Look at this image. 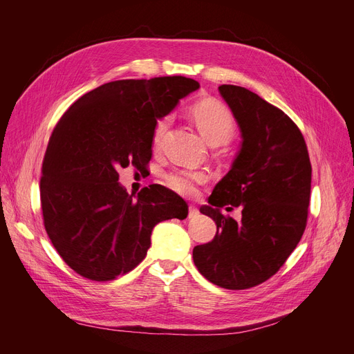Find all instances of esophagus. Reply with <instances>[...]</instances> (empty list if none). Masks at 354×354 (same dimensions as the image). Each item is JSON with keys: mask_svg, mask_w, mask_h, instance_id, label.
<instances>
[{"mask_svg": "<svg viewBox=\"0 0 354 354\" xmlns=\"http://www.w3.org/2000/svg\"><path fill=\"white\" fill-rule=\"evenodd\" d=\"M199 214V211H198V208L196 207H194V205H189V218H194V217H196Z\"/></svg>", "mask_w": 354, "mask_h": 354, "instance_id": "1", "label": "esophagus"}]
</instances>
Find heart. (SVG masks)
<instances>
[{"instance_id":"b5f03b06","label":"heart","mask_w":354,"mask_h":354,"mask_svg":"<svg viewBox=\"0 0 354 354\" xmlns=\"http://www.w3.org/2000/svg\"><path fill=\"white\" fill-rule=\"evenodd\" d=\"M190 113L202 136L212 146L227 143L236 133V122H234L232 112L220 102L202 100L192 106ZM169 122L171 116H162L155 122L152 131V145L155 149H159L162 145ZM205 180V173L187 168L174 169L165 176L167 186L185 196L194 195L196 186L202 185Z\"/></svg>"}]
</instances>
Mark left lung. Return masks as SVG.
Returning <instances> with one entry per match:
<instances>
[{
  "instance_id": "8db88e82",
  "label": "left lung",
  "mask_w": 354,
  "mask_h": 354,
  "mask_svg": "<svg viewBox=\"0 0 354 354\" xmlns=\"http://www.w3.org/2000/svg\"><path fill=\"white\" fill-rule=\"evenodd\" d=\"M218 91L236 118L241 151L201 212L217 224L208 243L194 248L199 273L226 289H248L281 269L306 230L312 164L295 122L276 106L238 85ZM241 206L238 223L221 208Z\"/></svg>"
}]
</instances>
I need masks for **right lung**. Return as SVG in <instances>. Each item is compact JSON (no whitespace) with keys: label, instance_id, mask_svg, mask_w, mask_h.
Here are the masks:
<instances>
[{"label":"right lung","instance_id":"add662e5","mask_svg":"<svg viewBox=\"0 0 354 354\" xmlns=\"http://www.w3.org/2000/svg\"><path fill=\"white\" fill-rule=\"evenodd\" d=\"M199 88L186 77L120 80L85 93L63 113L42 160L44 227L59 255L90 281H113L143 261L159 221L187 217L174 192L152 185L137 199L120 169H146L152 131L180 99Z\"/></svg>","mask_w":354,"mask_h":354}]
</instances>
